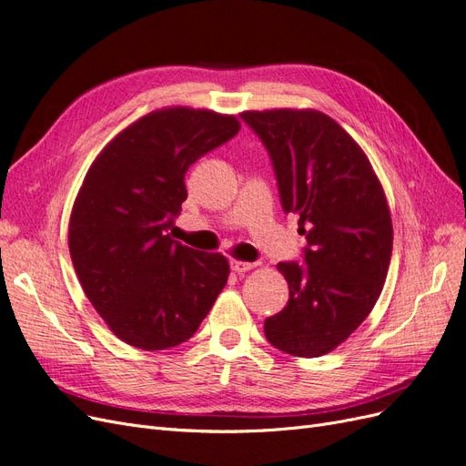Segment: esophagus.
Returning <instances> with one entry per match:
<instances>
[{
	"mask_svg": "<svg viewBox=\"0 0 466 466\" xmlns=\"http://www.w3.org/2000/svg\"><path fill=\"white\" fill-rule=\"evenodd\" d=\"M257 264L255 262H245V260H231V270L237 272V274H243V272H248L255 268Z\"/></svg>",
	"mask_w": 466,
	"mask_h": 466,
	"instance_id": "esophagus-1",
	"label": "esophagus"
}]
</instances>
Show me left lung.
Returning <instances> with one entry per match:
<instances>
[{"label": "left lung", "instance_id": "1", "mask_svg": "<svg viewBox=\"0 0 466 466\" xmlns=\"http://www.w3.org/2000/svg\"><path fill=\"white\" fill-rule=\"evenodd\" d=\"M270 153L284 211L299 218L305 264L279 262L289 301L264 322L274 348L319 358L340 346L375 307L390 264L392 221L368 155L313 108L245 110Z\"/></svg>", "mask_w": 466, "mask_h": 466}]
</instances>
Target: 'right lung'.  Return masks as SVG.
I'll use <instances>...</instances> for the list:
<instances>
[{
    "label": "right lung",
    "instance_id": "add662e5",
    "mask_svg": "<svg viewBox=\"0 0 466 466\" xmlns=\"http://www.w3.org/2000/svg\"><path fill=\"white\" fill-rule=\"evenodd\" d=\"M241 124L206 108L153 110L96 155L69 216V255L95 311L122 342H187L228 284L229 262L171 238L185 175Z\"/></svg>",
    "mask_w": 466,
    "mask_h": 466
}]
</instances>
